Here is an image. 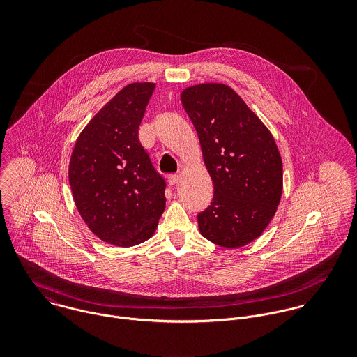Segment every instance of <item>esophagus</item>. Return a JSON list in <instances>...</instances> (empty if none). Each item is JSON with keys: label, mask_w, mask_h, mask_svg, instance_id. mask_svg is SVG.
<instances>
[{"label": "esophagus", "mask_w": 357, "mask_h": 357, "mask_svg": "<svg viewBox=\"0 0 357 357\" xmlns=\"http://www.w3.org/2000/svg\"><path fill=\"white\" fill-rule=\"evenodd\" d=\"M178 180H180V176H178V174H170V176L167 177L169 185H176V184L178 183Z\"/></svg>", "instance_id": "obj_1"}]
</instances>
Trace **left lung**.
<instances>
[{"label":"left lung","mask_w":357,"mask_h":357,"mask_svg":"<svg viewBox=\"0 0 357 357\" xmlns=\"http://www.w3.org/2000/svg\"><path fill=\"white\" fill-rule=\"evenodd\" d=\"M213 180L210 206L198 214L207 241L227 249L249 245L273 218L283 191V163L272 133L224 84H199L181 92Z\"/></svg>","instance_id":"8db88e82"}]
</instances>
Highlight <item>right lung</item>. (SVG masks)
Masks as SVG:
<instances>
[{
    "mask_svg": "<svg viewBox=\"0 0 357 357\" xmlns=\"http://www.w3.org/2000/svg\"><path fill=\"white\" fill-rule=\"evenodd\" d=\"M155 84L133 82L89 121L68 165L75 206L102 242L130 248L150 239L165 210V180L139 142Z\"/></svg>",
    "mask_w": 357,
    "mask_h": 357,
    "instance_id": "1",
    "label": "right lung"
}]
</instances>
